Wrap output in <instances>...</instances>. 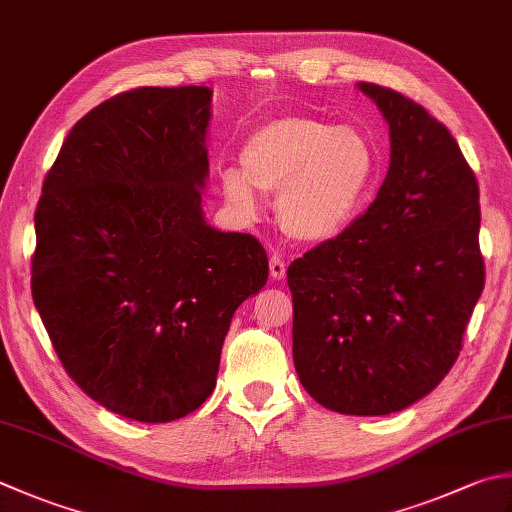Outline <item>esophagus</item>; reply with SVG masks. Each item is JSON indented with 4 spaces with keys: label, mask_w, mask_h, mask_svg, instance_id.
Masks as SVG:
<instances>
[{
    "label": "esophagus",
    "mask_w": 512,
    "mask_h": 512,
    "mask_svg": "<svg viewBox=\"0 0 512 512\" xmlns=\"http://www.w3.org/2000/svg\"><path fill=\"white\" fill-rule=\"evenodd\" d=\"M270 275H273V279H284L286 277V262L279 255L270 257Z\"/></svg>",
    "instance_id": "esophagus-1"
}]
</instances>
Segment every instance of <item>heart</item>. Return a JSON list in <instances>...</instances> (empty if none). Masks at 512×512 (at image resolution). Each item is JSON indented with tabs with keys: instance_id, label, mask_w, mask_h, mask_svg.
Wrapping results in <instances>:
<instances>
[{
	"instance_id": "heart-1",
	"label": "heart",
	"mask_w": 512,
	"mask_h": 512,
	"mask_svg": "<svg viewBox=\"0 0 512 512\" xmlns=\"http://www.w3.org/2000/svg\"><path fill=\"white\" fill-rule=\"evenodd\" d=\"M242 170L222 173V190L239 215L255 219L262 195L275 193L277 222L297 242L319 244L353 224L379 173L377 148L359 128L306 115L257 126L239 153Z\"/></svg>"
}]
</instances>
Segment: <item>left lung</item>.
I'll list each match as a JSON object with an SVG mask.
<instances>
[{
	"label": "left lung",
	"instance_id": "1",
	"mask_svg": "<svg viewBox=\"0 0 512 512\" xmlns=\"http://www.w3.org/2000/svg\"><path fill=\"white\" fill-rule=\"evenodd\" d=\"M382 110L390 166L342 235L288 266L299 382L342 415H390L453 368L484 290L479 188L448 128L395 90L359 82Z\"/></svg>",
	"mask_w": 512,
	"mask_h": 512
}]
</instances>
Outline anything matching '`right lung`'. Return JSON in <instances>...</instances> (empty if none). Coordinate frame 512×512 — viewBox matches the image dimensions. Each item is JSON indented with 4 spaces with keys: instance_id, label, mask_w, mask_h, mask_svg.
Wrapping results in <instances>:
<instances>
[{
    "instance_id": "1",
    "label": "right lung",
    "mask_w": 512,
    "mask_h": 512,
    "mask_svg": "<svg viewBox=\"0 0 512 512\" xmlns=\"http://www.w3.org/2000/svg\"><path fill=\"white\" fill-rule=\"evenodd\" d=\"M206 86L135 88L70 130L35 210L33 302L84 393L146 424L202 406L235 310L266 286L253 235L206 222Z\"/></svg>"
}]
</instances>
